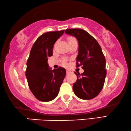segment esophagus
Here are the masks:
<instances>
[{"label":"esophagus","instance_id":"obj_1","mask_svg":"<svg viewBox=\"0 0 131 131\" xmlns=\"http://www.w3.org/2000/svg\"><path fill=\"white\" fill-rule=\"evenodd\" d=\"M67 71V74H69V73H70V71L69 70H67V71Z\"/></svg>","mask_w":131,"mask_h":131}]
</instances>
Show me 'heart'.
Instances as JSON below:
<instances>
[{
  "mask_svg": "<svg viewBox=\"0 0 131 131\" xmlns=\"http://www.w3.org/2000/svg\"><path fill=\"white\" fill-rule=\"evenodd\" d=\"M75 40V38L72 37H68L67 38V41H68V42H70L71 41H72L73 40Z\"/></svg>",
  "mask_w": 131,
  "mask_h": 131,
  "instance_id": "1",
  "label": "heart"
}]
</instances>
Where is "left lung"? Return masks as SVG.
Masks as SVG:
<instances>
[{"instance_id": "1", "label": "left lung", "mask_w": 131, "mask_h": 131, "mask_svg": "<svg viewBox=\"0 0 131 131\" xmlns=\"http://www.w3.org/2000/svg\"><path fill=\"white\" fill-rule=\"evenodd\" d=\"M66 34L74 36L79 43L77 67L82 66L83 74L75 72L77 82L73 90L78 97L91 100L99 94L103 88L106 75V60L99 43L86 31L81 29H69Z\"/></svg>"}]
</instances>
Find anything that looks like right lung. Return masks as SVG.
Instances as JSON below:
<instances>
[{
	"instance_id": "obj_1",
	"label": "right lung",
	"mask_w": 131,
	"mask_h": 131,
	"mask_svg": "<svg viewBox=\"0 0 131 131\" xmlns=\"http://www.w3.org/2000/svg\"><path fill=\"white\" fill-rule=\"evenodd\" d=\"M64 30L43 33L32 47L26 63V77L29 89L37 99L42 102L54 100L66 74L64 68L51 70L48 57L53 54V45Z\"/></svg>"
}]
</instances>
